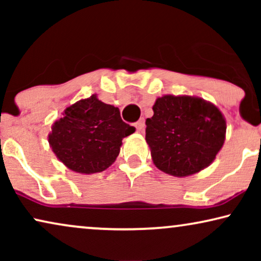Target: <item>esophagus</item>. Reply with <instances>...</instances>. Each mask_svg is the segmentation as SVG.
Listing matches in <instances>:
<instances>
[{"instance_id": "esophagus-1", "label": "esophagus", "mask_w": 261, "mask_h": 261, "mask_svg": "<svg viewBox=\"0 0 261 261\" xmlns=\"http://www.w3.org/2000/svg\"><path fill=\"white\" fill-rule=\"evenodd\" d=\"M135 128H137V132H142L145 128V120L144 119H140L138 121L137 123H135Z\"/></svg>"}]
</instances>
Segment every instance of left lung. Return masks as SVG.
<instances>
[{
	"label": "left lung",
	"instance_id": "1",
	"mask_svg": "<svg viewBox=\"0 0 261 261\" xmlns=\"http://www.w3.org/2000/svg\"><path fill=\"white\" fill-rule=\"evenodd\" d=\"M146 120V142L154 165L174 177L208 167L226 139V119L215 105L195 96L156 98Z\"/></svg>",
	"mask_w": 261,
	"mask_h": 261
}]
</instances>
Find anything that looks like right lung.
I'll list each match as a JSON object with an SVG mask.
<instances>
[{
  "label": "right lung",
  "mask_w": 261,
  "mask_h": 261,
  "mask_svg": "<svg viewBox=\"0 0 261 261\" xmlns=\"http://www.w3.org/2000/svg\"><path fill=\"white\" fill-rule=\"evenodd\" d=\"M63 115L52 124L48 144L57 158L77 173L108 169L119 155L122 139L135 132L121 119L119 108L96 95L67 107Z\"/></svg>",
  "instance_id": "obj_1"
}]
</instances>
